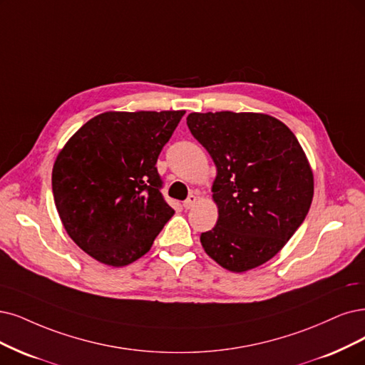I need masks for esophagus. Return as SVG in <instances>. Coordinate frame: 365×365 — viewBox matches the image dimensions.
<instances>
[{"instance_id":"obj_1","label":"esophagus","mask_w":365,"mask_h":365,"mask_svg":"<svg viewBox=\"0 0 365 365\" xmlns=\"http://www.w3.org/2000/svg\"><path fill=\"white\" fill-rule=\"evenodd\" d=\"M197 203V197L194 194H191L190 197H187L185 201H183V207L187 210V209H192Z\"/></svg>"}]
</instances>
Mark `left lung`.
<instances>
[{
  "label": "left lung",
  "mask_w": 365,
  "mask_h": 365,
  "mask_svg": "<svg viewBox=\"0 0 365 365\" xmlns=\"http://www.w3.org/2000/svg\"><path fill=\"white\" fill-rule=\"evenodd\" d=\"M186 125L217 165L218 221L200 240L232 272L257 267L287 244L312 206L307 156L282 121L255 113H192Z\"/></svg>",
  "instance_id": "obj_1"
}]
</instances>
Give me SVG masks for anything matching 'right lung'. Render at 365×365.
<instances>
[{
    "label": "right lung",
    "mask_w": 365,
    "mask_h": 365,
    "mask_svg": "<svg viewBox=\"0 0 365 365\" xmlns=\"http://www.w3.org/2000/svg\"><path fill=\"white\" fill-rule=\"evenodd\" d=\"M185 111L103 113L58 153L52 194L61 222L93 259L126 266L173 217L156 162Z\"/></svg>",
    "instance_id": "right-lung-1"
}]
</instances>
